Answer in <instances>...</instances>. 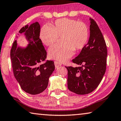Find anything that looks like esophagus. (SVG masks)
I'll return each mask as SVG.
<instances>
[{
    "mask_svg": "<svg viewBox=\"0 0 121 121\" xmlns=\"http://www.w3.org/2000/svg\"><path fill=\"white\" fill-rule=\"evenodd\" d=\"M54 64H55V67L56 68H58V67H60V66L61 65V64L58 62V61H54Z\"/></svg>",
    "mask_w": 121,
    "mask_h": 121,
    "instance_id": "esophagus-1",
    "label": "esophagus"
}]
</instances>
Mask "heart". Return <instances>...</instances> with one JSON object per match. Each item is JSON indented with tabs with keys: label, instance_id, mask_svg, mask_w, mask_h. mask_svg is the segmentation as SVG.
Here are the masks:
<instances>
[{
	"label": "heart",
	"instance_id": "1",
	"mask_svg": "<svg viewBox=\"0 0 121 121\" xmlns=\"http://www.w3.org/2000/svg\"><path fill=\"white\" fill-rule=\"evenodd\" d=\"M62 37V45H55L49 48L50 58L65 62L73 55L75 49L78 51L86 46L89 38L87 25L76 20L63 18L57 20L54 25H44L41 28L40 37L47 46L55 43Z\"/></svg>",
	"mask_w": 121,
	"mask_h": 121
}]
</instances>
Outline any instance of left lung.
I'll return each instance as SVG.
<instances>
[{
	"label": "left lung",
	"mask_w": 121,
	"mask_h": 121,
	"mask_svg": "<svg viewBox=\"0 0 121 121\" xmlns=\"http://www.w3.org/2000/svg\"><path fill=\"white\" fill-rule=\"evenodd\" d=\"M90 20L88 42L72 60L79 66H65L68 70V90L78 95L87 94L95 90L106 71L108 52L105 41L96 22L92 18Z\"/></svg>",
	"instance_id": "left-lung-1"
}]
</instances>
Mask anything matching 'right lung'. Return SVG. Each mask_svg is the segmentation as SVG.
Returning <instances> with one entry per match:
<instances>
[{"label": "right lung", "mask_w": 121, "mask_h": 121, "mask_svg": "<svg viewBox=\"0 0 121 121\" xmlns=\"http://www.w3.org/2000/svg\"><path fill=\"white\" fill-rule=\"evenodd\" d=\"M40 31L38 22L22 27L19 33L24 34L28 44L26 47L18 46L16 40L10 51L13 75L22 90L31 95L46 90L55 69L53 61L44 63L47 53L39 38Z\"/></svg>", "instance_id": "right-lung-1"}]
</instances>
